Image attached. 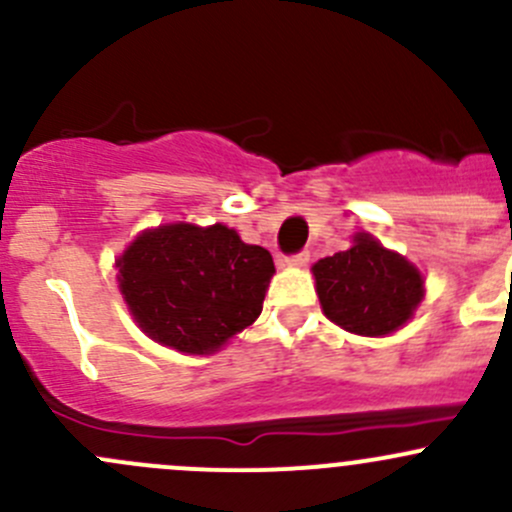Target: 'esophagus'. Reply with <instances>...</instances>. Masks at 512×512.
Wrapping results in <instances>:
<instances>
[{
	"mask_svg": "<svg viewBox=\"0 0 512 512\" xmlns=\"http://www.w3.org/2000/svg\"><path fill=\"white\" fill-rule=\"evenodd\" d=\"M309 262V252L302 250V252H294V255L287 257V265L289 267H307Z\"/></svg>",
	"mask_w": 512,
	"mask_h": 512,
	"instance_id": "1",
	"label": "esophagus"
}]
</instances>
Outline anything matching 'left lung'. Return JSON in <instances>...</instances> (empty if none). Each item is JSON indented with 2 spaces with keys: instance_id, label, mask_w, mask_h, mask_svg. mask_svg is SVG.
Returning a JSON list of instances; mask_svg holds the SVG:
<instances>
[{
  "instance_id": "1",
  "label": "left lung",
  "mask_w": 512,
  "mask_h": 512,
  "mask_svg": "<svg viewBox=\"0 0 512 512\" xmlns=\"http://www.w3.org/2000/svg\"><path fill=\"white\" fill-rule=\"evenodd\" d=\"M324 314L347 332L391 334L423 299V277L406 257L359 232L349 250L312 267Z\"/></svg>"
}]
</instances>
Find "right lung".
<instances>
[{
  "mask_svg": "<svg viewBox=\"0 0 512 512\" xmlns=\"http://www.w3.org/2000/svg\"><path fill=\"white\" fill-rule=\"evenodd\" d=\"M118 285L143 332L188 354H208L250 327L275 272L272 255L225 225H163L121 255Z\"/></svg>",
  "mask_w": 512,
  "mask_h": 512,
  "instance_id": "add662e5",
  "label": "right lung"
}]
</instances>
